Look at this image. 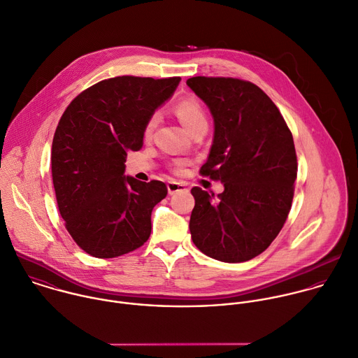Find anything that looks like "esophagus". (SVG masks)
Wrapping results in <instances>:
<instances>
[{"label":"esophagus","instance_id":"esophagus-1","mask_svg":"<svg viewBox=\"0 0 358 358\" xmlns=\"http://www.w3.org/2000/svg\"><path fill=\"white\" fill-rule=\"evenodd\" d=\"M187 185L184 182H180V181H169L167 182V189H169V194L173 195V194H177L180 191H185Z\"/></svg>","mask_w":358,"mask_h":358}]
</instances>
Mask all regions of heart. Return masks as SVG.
Instances as JSON below:
<instances>
[{"label":"heart","mask_w":358,"mask_h":358,"mask_svg":"<svg viewBox=\"0 0 358 358\" xmlns=\"http://www.w3.org/2000/svg\"><path fill=\"white\" fill-rule=\"evenodd\" d=\"M174 111L188 131H192L194 128L201 127V125H208V118H206L205 110H203L202 104L199 103V100L194 96H188V97H184L180 101H177V104L174 106ZM157 121H159L157 113H153L149 115V118L146 120L145 127H143L145 138H149L152 135L155 127L157 125ZM182 166L184 164L180 163L177 166V171H181Z\"/></svg>","instance_id":"b5f03b06"}]
</instances>
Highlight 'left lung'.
I'll return each mask as SVG.
<instances>
[{
  "instance_id": "left-lung-1",
  "label": "left lung",
  "mask_w": 358,
  "mask_h": 358,
  "mask_svg": "<svg viewBox=\"0 0 358 358\" xmlns=\"http://www.w3.org/2000/svg\"><path fill=\"white\" fill-rule=\"evenodd\" d=\"M187 85L209 107L215 138L201 176L224 184L215 196L199 187L189 231L205 255L229 264L262 254L286 223L297 155L292 131L271 97L237 78L194 76Z\"/></svg>"
}]
</instances>
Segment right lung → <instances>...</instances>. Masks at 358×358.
Masks as SVG:
<instances>
[{
	"mask_svg": "<svg viewBox=\"0 0 358 358\" xmlns=\"http://www.w3.org/2000/svg\"><path fill=\"white\" fill-rule=\"evenodd\" d=\"M181 78L115 76L79 93L57 125L51 174L61 217L73 241L94 258H115L142 247L164 182L125 177L128 150L143 145V127Z\"/></svg>",
	"mask_w": 358,
	"mask_h": 358,
	"instance_id": "obj_1",
	"label": "right lung"
}]
</instances>
